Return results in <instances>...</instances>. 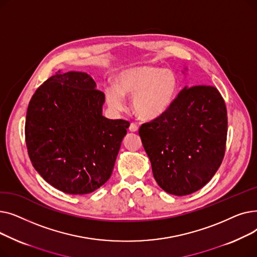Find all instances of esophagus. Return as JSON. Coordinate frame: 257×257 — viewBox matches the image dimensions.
Returning a JSON list of instances; mask_svg holds the SVG:
<instances>
[{"mask_svg": "<svg viewBox=\"0 0 257 257\" xmlns=\"http://www.w3.org/2000/svg\"><path fill=\"white\" fill-rule=\"evenodd\" d=\"M129 131L130 132H138L139 131V126L134 123H131L129 126Z\"/></svg>", "mask_w": 257, "mask_h": 257, "instance_id": "34e87169", "label": "esophagus"}]
</instances>
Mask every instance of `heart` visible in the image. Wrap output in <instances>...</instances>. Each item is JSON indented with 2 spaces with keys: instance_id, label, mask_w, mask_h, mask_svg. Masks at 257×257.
I'll return each instance as SVG.
<instances>
[{
  "instance_id": "1",
  "label": "heart",
  "mask_w": 257,
  "mask_h": 257,
  "mask_svg": "<svg viewBox=\"0 0 257 257\" xmlns=\"http://www.w3.org/2000/svg\"><path fill=\"white\" fill-rule=\"evenodd\" d=\"M117 86L105 88L106 101L112 109L123 110L125 96H134L133 110L142 118L163 116L172 107L178 92V79L171 70L157 66H137L121 72Z\"/></svg>"
}]
</instances>
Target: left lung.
<instances>
[{
  "instance_id": "left-lung-1",
  "label": "left lung",
  "mask_w": 257,
  "mask_h": 257,
  "mask_svg": "<svg viewBox=\"0 0 257 257\" xmlns=\"http://www.w3.org/2000/svg\"><path fill=\"white\" fill-rule=\"evenodd\" d=\"M227 126L226 105L217 88L184 87L163 116L139 130L158 185L185 196L209 182L224 158Z\"/></svg>"
}]
</instances>
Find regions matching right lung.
<instances>
[{"mask_svg": "<svg viewBox=\"0 0 257 257\" xmlns=\"http://www.w3.org/2000/svg\"><path fill=\"white\" fill-rule=\"evenodd\" d=\"M105 94L86 73H56L27 109L31 163L49 184L71 195L98 190L110 178L129 121L102 115Z\"/></svg>", "mask_w": 257, "mask_h": 257, "instance_id": "right-lung-1", "label": "right lung"}]
</instances>
